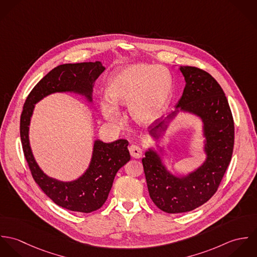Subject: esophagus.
<instances>
[{"label":"esophagus","instance_id":"1","mask_svg":"<svg viewBox=\"0 0 257 257\" xmlns=\"http://www.w3.org/2000/svg\"><path fill=\"white\" fill-rule=\"evenodd\" d=\"M130 153L131 155L134 157V158H141L143 156V149L139 146H136V145H133L131 146L130 148Z\"/></svg>","mask_w":257,"mask_h":257}]
</instances>
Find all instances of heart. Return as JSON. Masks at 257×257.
<instances>
[{
    "label": "heart",
    "instance_id": "b5f03b06",
    "mask_svg": "<svg viewBox=\"0 0 257 257\" xmlns=\"http://www.w3.org/2000/svg\"><path fill=\"white\" fill-rule=\"evenodd\" d=\"M108 98L101 110L110 122L119 123L116 107H127L133 119L142 124L155 120L166 108L172 93V77L167 69L134 64L117 70L108 83Z\"/></svg>",
    "mask_w": 257,
    "mask_h": 257
}]
</instances>
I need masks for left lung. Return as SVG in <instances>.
Returning a JSON list of instances; mask_svg holds the SVG:
<instances>
[{
	"instance_id": "8db88e82",
	"label": "left lung",
	"mask_w": 257,
	"mask_h": 257,
	"mask_svg": "<svg viewBox=\"0 0 257 257\" xmlns=\"http://www.w3.org/2000/svg\"><path fill=\"white\" fill-rule=\"evenodd\" d=\"M186 81L178 109L201 116L206 137L205 163L186 177H176L166 171L158 155L149 150L143 158L148 193L161 211L168 214L190 212L209 201L217 192L230 162L234 144V122L227 99L216 79L193 66H181ZM157 122L150 133L158 138L167 125Z\"/></svg>"
}]
</instances>
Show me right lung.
<instances>
[{
	"mask_svg": "<svg viewBox=\"0 0 257 257\" xmlns=\"http://www.w3.org/2000/svg\"><path fill=\"white\" fill-rule=\"evenodd\" d=\"M105 70L100 61L62 64L46 74L29 94L21 114L20 133L25 157L33 178L56 205L73 212L91 213L106 202L118 169L131 159L126 140L110 144L96 141L88 170L73 182H61L46 176L34 158L29 141V125L35 104L55 92H77L91 100L95 80Z\"/></svg>",
	"mask_w": 257,
	"mask_h": 257,
	"instance_id": "1",
	"label": "right lung"
}]
</instances>
